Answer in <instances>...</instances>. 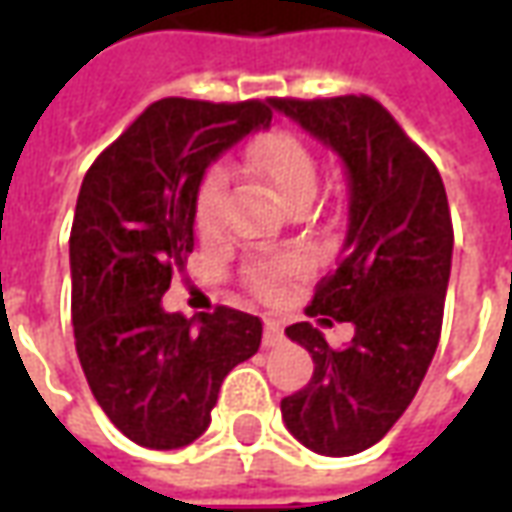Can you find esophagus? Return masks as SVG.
<instances>
[{
    "label": "esophagus",
    "instance_id": "esophagus-1",
    "mask_svg": "<svg viewBox=\"0 0 512 512\" xmlns=\"http://www.w3.org/2000/svg\"><path fill=\"white\" fill-rule=\"evenodd\" d=\"M282 340H285L282 326H279L277 321H266V326H263V345H266V348H274V345H279Z\"/></svg>",
    "mask_w": 512,
    "mask_h": 512
}]
</instances>
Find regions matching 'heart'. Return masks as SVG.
Wrapping results in <instances>:
<instances>
[{
  "label": "heart",
  "mask_w": 512,
  "mask_h": 512,
  "mask_svg": "<svg viewBox=\"0 0 512 512\" xmlns=\"http://www.w3.org/2000/svg\"><path fill=\"white\" fill-rule=\"evenodd\" d=\"M249 169L257 180H263L274 197L282 205H293L299 200H312L315 186H318V164L310 147L301 142L299 136L277 134L263 136L252 153H249ZM224 197V178L219 172H213L202 180L200 191H197V205H194V222L202 233H211L216 222H219V211H222ZM301 274L299 257H274L266 263H257L249 268V282L260 296H277L279 290L288 282Z\"/></svg>",
  "instance_id": "b5f03b06"
}]
</instances>
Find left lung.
<instances>
[{"instance_id": "1", "label": "left lung", "mask_w": 512, "mask_h": 512, "mask_svg": "<svg viewBox=\"0 0 512 512\" xmlns=\"http://www.w3.org/2000/svg\"><path fill=\"white\" fill-rule=\"evenodd\" d=\"M268 106L337 153L348 180L340 263L307 315H321V326L354 323V340L334 351L312 323L288 326L315 373L282 400V419L307 450L345 458L384 439L436 354L452 266L447 191L433 161L367 95Z\"/></svg>"}]
</instances>
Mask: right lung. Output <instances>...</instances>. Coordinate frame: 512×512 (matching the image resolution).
I'll return each mask as SVG.
<instances>
[{"instance_id":"right-lung-1","label":"right lung","mask_w":512,"mask_h":512,"mask_svg":"<svg viewBox=\"0 0 512 512\" xmlns=\"http://www.w3.org/2000/svg\"><path fill=\"white\" fill-rule=\"evenodd\" d=\"M268 126V101L164 98L84 175L71 227L76 354L98 406L139 447L200 439L224 376L260 348L255 315L219 307L186 318L161 296L194 249L208 167Z\"/></svg>"}]
</instances>
